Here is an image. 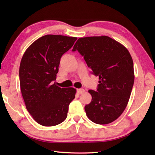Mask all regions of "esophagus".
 Masks as SVG:
<instances>
[{"label":"esophagus","mask_w":155,"mask_h":155,"mask_svg":"<svg viewBox=\"0 0 155 155\" xmlns=\"http://www.w3.org/2000/svg\"><path fill=\"white\" fill-rule=\"evenodd\" d=\"M77 93L79 94H81L85 92V90H84V89H77Z\"/></svg>","instance_id":"1"}]
</instances>
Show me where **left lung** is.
I'll return each instance as SVG.
<instances>
[{
    "instance_id": "obj_1",
    "label": "left lung",
    "mask_w": 155,
    "mask_h": 155,
    "mask_svg": "<svg viewBox=\"0 0 155 155\" xmlns=\"http://www.w3.org/2000/svg\"><path fill=\"white\" fill-rule=\"evenodd\" d=\"M99 77L97 91L89 90L92 99L85 107L93 122L107 124L122 115L134 83L133 61L125 46L108 36L81 38L73 47Z\"/></svg>"
}]
</instances>
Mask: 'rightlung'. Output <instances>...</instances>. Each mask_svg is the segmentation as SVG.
Here are the masks:
<instances>
[{"mask_svg": "<svg viewBox=\"0 0 155 155\" xmlns=\"http://www.w3.org/2000/svg\"><path fill=\"white\" fill-rule=\"evenodd\" d=\"M77 39L61 35L42 36L28 47L21 59L20 85L26 108L34 120L44 127L64 122L75 98L76 89L61 88L54 81L61 56Z\"/></svg>", "mask_w": 155, "mask_h": 155, "instance_id": "1", "label": "right lung"}]
</instances>
